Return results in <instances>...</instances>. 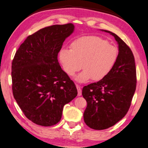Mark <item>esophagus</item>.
Wrapping results in <instances>:
<instances>
[{
    "label": "esophagus",
    "instance_id": "esophagus-1",
    "mask_svg": "<svg viewBox=\"0 0 148 148\" xmlns=\"http://www.w3.org/2000/svg\"><path fill=\"white\" fill-rule=\"evenodd\" d=\"M76 87H77V91H78L77 95H78V96H81V94H82V91H81V87L79 86V85H76Z\"/></svg>",
    "mask_w": 148,
    "mask_h": 148
}]
</instances>
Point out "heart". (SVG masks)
<instances>
[{
    "mask_svg": "<svg viewBox=\"0 0 148 148\" xmlns=\"http://www.w3.org/2000/svg\"><path fill=\"white\" fill-rule=\"evenodd\" d=\"M71 49L60 51L59 59L63 70L68 75L73 76L82 65L84 69L77 77L80 82L92 79H104L114 67L118 58V49L108 40L98 36H85L71 43Z\"/></svg>",
    "mask_w": 148,
    "mask_h": 148,
    "instance_id": "heart-1",
    "label": "heart"
}]
</instances>
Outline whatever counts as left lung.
<instances>
[{"mask_svg": "<svg viewBox=\"0 0 148 148\" xmlns=\"http://www.w3.org/2000/svg\"><path fill=\"white\" fill-rule=\"evenodd\" d=\"M119 45L118 58L104 79L83 87V97L87 103L83 113L84 121L90 128L101 130L114 125L126 115L136 89V69L130 47L115 33Z\"/></svg>", "mask_w": 148, "mask_h": 148, "instance_id": "8db88e82", "label": "left lung"}]
</instances>
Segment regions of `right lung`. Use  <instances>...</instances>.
<instances>
[{
	"label": "right lung",
	"mask_w": 148,
	"mask_h": 148,
	"mask_svg": "<svg viewBox=\"0 0 148 148\" xmlns=\"http://www.w3.org/2000/svg\"><path fill=\"white\" fill-rule=\"evenodd\" d=\"M72 23L55 25L28 36L12 62L14 98L25 116L37 125L61 120L63 107L77 95L73 81L62 70L57 56Z\"/></svg>",
	"instance_id": "add662e5"
}]
</instances>
